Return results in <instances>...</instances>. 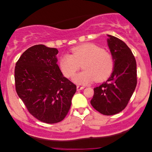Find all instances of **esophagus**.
I'll list each match as a JSON object with an SVG mask.
<instances>
[{
	"mask_svg": "<svg viewBox=\"0 0 152 152\" xmlns=\"http://www.w3.org/2000/svg\"><path fill=\"white\" fill-rule=\"evenodd\" d=\"M76 88H77V90H78V91L83 90V89L84 88L83 86H76Z\"/></svg>",
	"mask_w": 152,
	"mask_h": 152,
	"instance_id": "obj_1",
	"label": "esophagus"
}]
</instances>
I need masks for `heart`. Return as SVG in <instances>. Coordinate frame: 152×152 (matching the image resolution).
Segmentation results:
<instances>
[{
	"mask_svg": "<svg viewBox=\"0 0 152 152\" xmlns=\"http://www.w3.org/2000/svg\"><path fill=\"white\" fill-rule=\"evenodd\" d=\"M59 68L66 78L72 77L82 67L83 71L75 75L74 82L87 84L94 81L101 82L110 77L114 69L112 54L95 44L89 43L75 47L71 54H64L59 58Z\"/></svg>",
	"mask_w": 152,
	"mask_h": 152,
	"instance_id": "obj_1",
	"label": "heart"
}]
</instances>
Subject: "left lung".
<instances>
[{
	"mask_svg": "<svg viewBox=\"0 0 152 152\" xmlns=\"http://www.w3.org/2000/svg\"><path fill=\"white\" fill-rule=\"evenodd\" d=\"M108 36L107 44L114 58V69L107 81L94 88L91 104L101 114L113 115L127 105L137 79L136 60L130 49L121 39Z\"/></svg>",
	"mask_w": 152,
	"mask_h": 152,
	"instance_id": "left-lung-1",
	"label": "left lung"
}]
</instances>
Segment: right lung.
Segmentation results:
<instances>
[{"instance_id": "right-lung-1", "label": "right lung", "mask_w": 152, "mask_h": 152, "mask_svg": "<svg viewBox=\"0 0 152 152\" xmlns=\"http://www.w3.org/2000/svg\"><path fill=\"white\" fill-rule=\"evenodd\" d=\"M56 48L37 45L16 62V92L28 112L47 124L61 122L68 114L76 86L64 77L56 64Z\"/></svg>"}]
</instances>
